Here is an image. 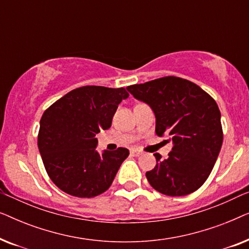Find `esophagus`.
I'll return each instance as SVG.
<instances>
[{"instance_id": "esophagus-1", "label": "esophagus", "mask_w": 249, "mask_h": 249, "mask_svg": "<svg viewBox=\"0 0 249 249\" xmlns=\"http://www.w3.org/2000/svg\"><path fill=\"white\" fill-rule=\"evenodd\" d=\"M130 153H131V155H134V156L142 155V151H139V149H136V148L130 149Z\"/></svg>"}]
</instances>
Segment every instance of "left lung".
Instances as JSON below:
<instances>
[{"label":"left lung","mask_w":249,"mask_h":249,"mask_svg":"<svg viewBox=\"0 0 249 249\" xmlns=\"http://www.w3.org/2000/svg\"><path fill=\"white\" fill-rule=\"evenodd\" d=\"M127 89L152 107L156 135L172 139L168 159L154 154L155 168L146 172L149 185L168 196L196 192L209 178L222 146L216 102L196 84L173 76L131 85Z\"/></svg>","instance_id":"left-lung-1"}]
</instances>
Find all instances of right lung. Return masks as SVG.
I'll return each mask as SVG.
<instances>
[{
  "label": "right lung",
  "instance_id": "right-lung-1",
  "mask_svg": "<svg viewBox=\"0 0 249 249\" xmlns=\"http://www.w3.org/2000/svg\"><path fill=\"white\" fill-rule=\"evenodd\" d=\"M124 88H76L44 112L38 131V149L51 180L62 192L76 197H95L110 188L127 148L96 149L101 130H107L122 100Z\"/></svg>",
  "mask_w": 249,
  "mask_h": 249
}]
</instances>
